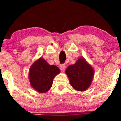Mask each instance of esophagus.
Instances as JSON below:
<instances>
[{
  "label": "esophagus",
  "mask_w": 121,
  "mask_h": 121,
  "mask_svg": "<svg viewBox=\"0 0 121 121\" xmlns=\"http://www.w3.org/2000/svg\"><path fill=\"white\" fill-rule=\"evenodd\" d=\"M60 70H62V71H64L65 69V64H63L61 65L60 66Z\"/></svg>",
  "instance_id": "obj_1"
}]
</instances>
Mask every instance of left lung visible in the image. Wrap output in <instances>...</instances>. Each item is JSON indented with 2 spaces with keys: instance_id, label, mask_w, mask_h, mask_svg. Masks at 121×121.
I'll use <instances>...</instances> for the list:
<instances>
[{
  "instance_id": "1",
  "label": "left lung",
  "mask_w": 121,
  "mask_h": 121,
  "mask_svg": "<svg viewBox=\"0 0 121 121\" xmlns=\"http://www.w3.org/2000/svg\"><path fill=\"white\" fill-rule=\"evenodd\" d=\"M65 73L72 86L76 91H83L91 86L94 72L91 65L84 57H80L74 64L68 66Z\"/></svg>"
}]
</instances>
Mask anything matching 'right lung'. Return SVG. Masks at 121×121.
Wrapping results in <instances>:
<instances>
[{
	"instance_id": "1",
	"label": "right lung",
	"mask_w": 121,
	"mask_h": 121,
	"mask_svg": "<svg viewBox=\"0 0 121 121\" xmlns=\"http://www.w3.org/2000/svg\"><path fill=\"white\" fill-rule=\"evenodd\" d=\"M60 73L57 66L49 65L43 58L40 57L32 64L29 72L30 86L40 93H46L51 89L56 75Z\"/></svg>"
}]
</instances>
